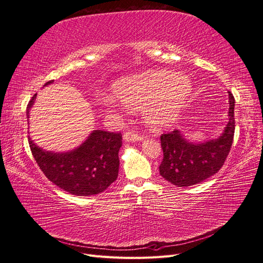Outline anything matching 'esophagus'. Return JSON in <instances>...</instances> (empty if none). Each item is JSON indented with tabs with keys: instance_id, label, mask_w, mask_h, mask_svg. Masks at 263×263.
<instances>
[{
	"instance_id": "34e87169",
	"label": "esophagus",
	"mask_w": 263,
	"mask_h": 263,
	"mask_svg": "<svg viewBox=\"0 0 263 263\" xmlns=\"http://www.w3.org/2000/svg\"><path fill=\"white\" fill-rule=\"evenodd\" d=\"M143 139H144L143 135L138 134L135 132H131V131L125 132L123 134V140L126 142H137V141H142Z\"/></svg>"
}]
</instances>
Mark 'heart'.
<instances>
[{
    "label": "heart",
    "mask_w": 263,
    "mask_h": 263,
    "mask_svg": "<svg viewBox=\"0 0 263 263\" xmlns=\"http://www.w3.org/2000/svg\"><path fill=\"white\" fill-rule=\"evenodd\" d=\"M192 91L189 77L167 70H148L121 78L112 84V93L130 109L141 108L149 128L163 130L177 121ZM100 104L107 111L118 108L110 96H103Z\"/></svg>",
    "instance_id": "heart-1"
}]
</instances>
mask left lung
<instances>
[{"mask_svg": "<svg viewBox=\"0 0 263 263\" xmlns=\"http://www.w3.org/2000/svg\"><path fill=\"white\" fill-rule=\"evenodd\" d=\"M229 122L217 140L195 144L184 139L179 130L160 137L163 158L160 176L174 185L191 186L216 174L228 157L235 131V99L229 91Z\"/></svg>", "mask_w": 263, "mask_h": 263, "instance_id": "1", "label": "left lung"}]
</instances>
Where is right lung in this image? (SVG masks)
<instances>
[{
	"mask_svg": "<svg viewBox=\"0 0 263 263\" xmlns=\"http://www.w3.org/2000/svg\"><path fill=\"white\" fill-rule=\"evenodd\" d=\"M35 96L28 103L27 118ZM121 145V133L95 130L78 148L53 153L43 151L29 137V146L44 176L60 189L77 196L100 194L117 180Z\"/></svg>",
	"mask_w": 263,
	"mask_h": 263,
	"instance_id": "add662e5",
	"label": "right lung"
}]
</instances>
